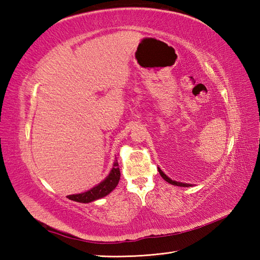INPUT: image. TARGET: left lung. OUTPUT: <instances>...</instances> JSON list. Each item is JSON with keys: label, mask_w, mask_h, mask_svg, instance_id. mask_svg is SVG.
<instances>
[{"label": "left lung", "mask_w": 260, "mask_h": 260, "mask_svg": "<svg viewBox=\"0 0 260 260\" xmlns=\"http://www.w3.org/2000/svg\"><path fill=\"white\" fill-rule=\"evenodd\" d=\"M158 169V172H159V174H161V176L162 178L168 182V183H170V184H172V185H176V186H192V184H190V183H182V182H178V181H174V180H172V179H170L169 176L165 174L163 171L159 169V168H157Z\"/></svg>", "instance_id": "8db88e82"}]
</instances>
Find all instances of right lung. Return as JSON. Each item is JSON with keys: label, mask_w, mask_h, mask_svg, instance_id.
<instances>
[{"label": "right lung", "mask_w": 260, "mask_h": 260, "mask_svg": "<svg viewBox=\"0 0 260 260\" xmlns=\"http://www.w3.org/2000/svg\"><path fill=\"white\" fill-rule=\"evenodd\" d=\"M119 179H120V171L118 168L117 159H116L109 174L106 176V179L101 182V183L91 187L90 190H88L86 192L77 193V194H70V196H67V198L69 200L80 202V203L92 202L95 200H98V199H102L104 197L108 196L109 193L112 192L116 186H117Z\"/></svg>", "instance_id": "1"}]
</instances>
